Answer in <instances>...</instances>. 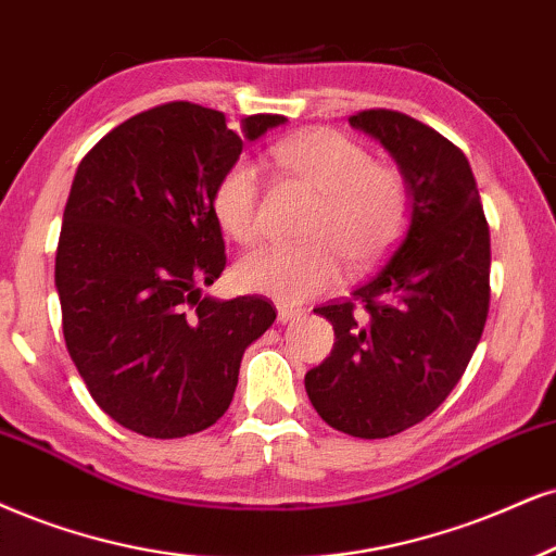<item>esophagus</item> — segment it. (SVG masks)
<instances>
[{"mask_svg":"<svg viewBox=\"0 0 556 556\" xmlns=\"http://www.w3.org/2000/svg\"><path fill=\"white\" fill-rule=\"evenodd\" d=\"M301 314H304V309H299V306H291V304H278V319L283 321H293V319H299Z\"/></svg>","mask_w":556,"mask_h":556,"instance_id":"34e87169","label":"esophagus"}]
</instances>
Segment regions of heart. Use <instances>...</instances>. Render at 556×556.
<instances>
[{"label":"heart","instance_id":"heart-1","mask_svg":"<svg viewBox=\"0 0 556 556\" xmlns=\"http://www.w3.org/2000/svg\"><path fill=\"white\" fill-rule=\"evenodd\" d=\"M286 173L306 182L314 205L304 244H260L235 265L237 283L278 301H304L332 289L340 280L342 255L363 267L392 250L413 211L409 185L400 169L376 164L358 141L332 128H314L280 141L273 149ZM260 169L239 156L218 175L214 216L237 242L250 244L260 235Z\"/></svg>","mask_w":556,"mask_h":556}]
</instances>
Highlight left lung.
Masks as SVG:
<instances>
[{
  "label": "left lung",
  "instance_id": "left-lung-1",
  "mask_svg": "<svg viewBox=\"0 0 556 556\" xmlns=\"http://www.w3.org/2000/svg\"><path fill=\"white\" fill-rule=\"evenodd\" d=\"M348 121L394 156L413 211L379 270L351 299L314 309L332 321L334 345L304 383L334 430L389 438L441 407L467 371L490 309V226L448 139L396 111Z\"/></svg>",
  "mask_w": 556,
  "mask_h": 556
}]
</instances>
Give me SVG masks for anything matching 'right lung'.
Returning a JSON list of instances; mask_svg holds the SVG:
<instances>
[{"mask_svg": "<svg viewBox=\"0 0 556 556\" xmlns=\"http://www.w3.org/2000/svg\"><path fill=\"white\" fill-rule=\"evenodd\" d=\"M280 123L250 115L237 134L224 113L167 102L79 162L56 250L61 325L92 400L134 433L211 428L229 409L247 345L276 321L263 296L218 301L201 289L226 265L211 205L218 175Z\"/></svg>", "mask_w": 556, "mask_h": 556, "instance_id": "add662e5", "label": "right lung"}]
</instances>
